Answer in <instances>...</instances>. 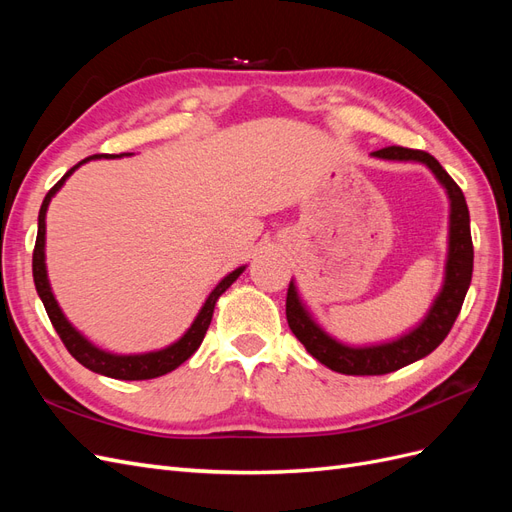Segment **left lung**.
<instances>
[{"mask_svg": "<svg viewBox=\"0 0 512 512\" xmlns=\"http://www.w3.org/2000/svg\"><path fill=\"white\" fill-rule=\"evenodd\" d=\"M382 160L397 162H421L425 164L436 179L444 185L451 200V228H448V258L446 275L440 294L433 301L425 320L410 333L401 335L395 342H386L378 346L354 348L337 342L329 333H324L314 322L312 314L301 303L297 288L290 282L286 294V318L294 337L305 346V350L327 365L333 371L346 376H382L406 367L429 352L436 350L461 312L463 299L472 282L474 267V247L470 235V211L466 205L459 185L446 173L440 162L429 156L427 151L406 149V147H384L371 153Z\"/></svg>", "mask_w": 512, "mask_h": 512, "instance_id": "8db88e82", "label": "left lung"}]
</instances>
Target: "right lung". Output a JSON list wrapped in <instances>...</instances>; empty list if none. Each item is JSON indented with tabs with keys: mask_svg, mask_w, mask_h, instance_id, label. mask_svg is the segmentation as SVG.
I'll return each instance as SVG.
<instances>
[{
	"mask_svg": "<svg viewBox=\"0 0 512 512\" xmlns=\"http://www.w3.org/2000/svg\"><path fill=\"white\" fill-rule=\"evenodd\" d=\"M121 156H123V153H119L117 158H121ZM98 158H115V156H113V153H96V156H89V158L81 160L79 164L72 166L68 173L53 185L49 194L44 196L42 207H40V215H38V237H36L34 260H32L34 284H36V290H38V297L44 303L46 314H49L57 335L61 337V342H64L68 352L83 367L96 371V374L115 378V380H151V378L164 376V374H168V371L177 369L183 361L190 359V356L198 350L200 344H203L205 333H207L211 318H213L215 301H218L220 294L226 292V288L237 280L245 267H239L232 273H228L224 280L211 290L205 305L200 307L196 320L192 322V327L183 333L181 339H177V342L170 344L168 348H162V350H156V352H147V354H111V352L100 350L98 346L91 344L89 339H85L68 322V318L59 309V305L53 297V292H51V284H49V277H46V265H44V235H46V222L44 220H46V209H49L51 198L59 192V188L64 185V181L81 164H85L89 160H98Z\"/></svg>",
	"mask_w": 512,
	"mask_h": 512,
	"instance_id": "obj_1",
	"label": "right lung"
}]
</instances>
